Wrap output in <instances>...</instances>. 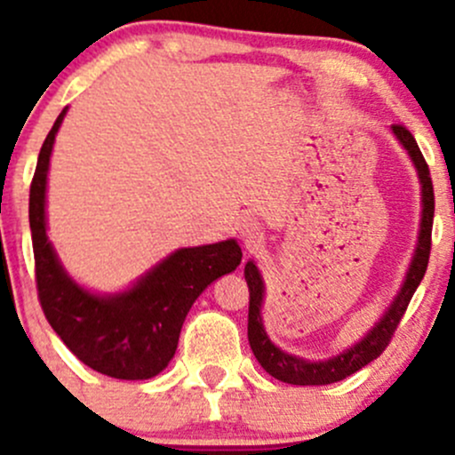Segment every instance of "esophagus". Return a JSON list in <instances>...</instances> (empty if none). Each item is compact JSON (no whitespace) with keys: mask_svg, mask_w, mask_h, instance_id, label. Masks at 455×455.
<instances>
[{"mask_svg":"<svg viewBox=\"0 0 455 455\" xmlns=\"http://www.w3.org/2000/svg\"><path fill=\"white\" fill-rule=\"evenodd\" d=\"M240 233H242V237H244L246 246H255L261 242V228H259V224H257V220H253V218H246L244 222H242Z\"/></svg>","mask_w":455,"mask_h":455,"instance_id":"1","label":"esophagus"}]
</instances>
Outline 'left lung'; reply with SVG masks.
Wrapping results in <instances>:
<instances>
[{
	"mask_svg": "<svg viewBox=\"0 0 455 455\" xmlns=\"http://www.w3.org/2000/svg\"><path fill=\"white\" fill-rule=\"evenodd\" d=\"M392 134L396 136V140L401 142L403 149L407 151V156L414 163L416 173H419L420 180V231H419V242H416L414 255H411L410 268H407L405 279L401 283V291L396 292L392 304L387 306L383 316L376 321L374 325L365 332V337L361 341H356L355 346H350L347 350L339 352L337 356H330L323 361H306L301 356L288 355L282 347L275 346L268 339L264 328V321H261V306H264V279H261L259 268L253 259L246 261L244 266V277L249 283V343L251 350H253L255 359L259 361V365L268 371L270 376H275L277 380L291 385H328L343 380L346 376L355 374L361 368L374 361L376 356H380V352L387 347V343L392 341V334L396 330V325L401 323L403 315H405L410 299L414 297L416 288L423 282L427 261H429V251H431V224H434V185H431L429 167H427L423 154H420L416 139L411 136L410 130H405L403 125H392Z\"/></svg>",
	"mask_w": 455,
	"mask_h": 455,
	"instance_id": "left-lung-1",
	"label": "left lung"
}]
</instances>
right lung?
<instances>
[{
  "mask_svg": "<svg viewBox=\"0 0 455 455\" xmlns=\"http://www.w3.org/2000/svg\"><path fill=\"white\" fill-rule=\"evenodd\" d=\"M68 108L41 145L30 185V231L36 291L45 319L87 368L123 380L160 374L173 359L185 316L206 286L240 266L235 240L178 249L127 291L92 292L63 268L45 224V187L54 136Z\"/></svg>",
  "mask_w": 455,
  "mask_h": 455,
  "instance_id": "obj_1",
  "label": "right lung"
}]
</instances>
